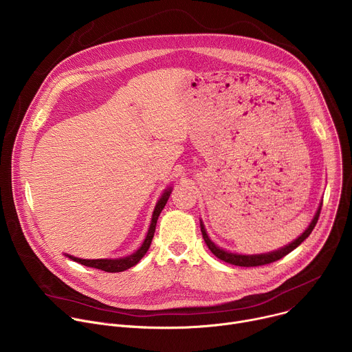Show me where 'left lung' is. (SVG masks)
Wrapping results in <instances>:
<instances>
[{
  "mask_svg": "<svg viewBox=\"0 0 352 352\" xmlns=\"http://www.w3.org/2000/svg\"><path fill=\"white\" fill-rule=\"evenodd\" d=\"M320 210H322V206H319V210L316 212L311 226L305 230V232L298 236L294 242H291L289 245L278 249V250H274V252H270V254H263V255H250V256H245V255H236V254H230V252H226V250L220 249L219 246H216L208 236L206 231H205V227L204 224H200V231H202V235H204V239L206 242V245L209 246V249L212 250V254L214 256H217L220 261L223 262H227L230 265H234V266H241V267H256V266H263V265H269V263H273L276 261H280L281 258H284L285 255H288L291 250H294L296 246H299L300 243H302L308 236L309 234L314 231L318 220H319V216H320Z\"/></svg>",
  "mask_w": 352,
  "mask_h": 352,
  "instance_id": "8db88e82",
  "label": "left lung"
}]
</instances>
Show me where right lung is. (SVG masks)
<instances>
[{
    "label": "right lung",
    "instance_id": "right-lung-1",
    "mask_svg": "<svg viewBox=\"0 0 352 352\" xmlns=\"http://www.w3.org/2000/svg\"><path fill=\"white\" fill-rule=\"evenodd\" d=\"M170 193L171 190L167 189L164 192V195L162 196V199L157 202L156 205V209H155V213H153V219H152V224H150V228H148V232H147V236L144 239V242L142 243V246L136 250V252H133L132 255L126 256V258H122V259H93V261H87V259H79V258H75V256H69L67 255L69 259H72L74 262H78L83 266H87V267H93V269H98V270H103V272H107V273H117V272H124L126 269H131L132 266H135L143 256L144 254L147 252V249L150 246V243H152V239L155 236V231H156V223H157V219L162 213V210L164 209L167 200L170 197Z\"/></svg>",
    "mask_w": 352,
    "mask_h": 352
}]
</instances>
